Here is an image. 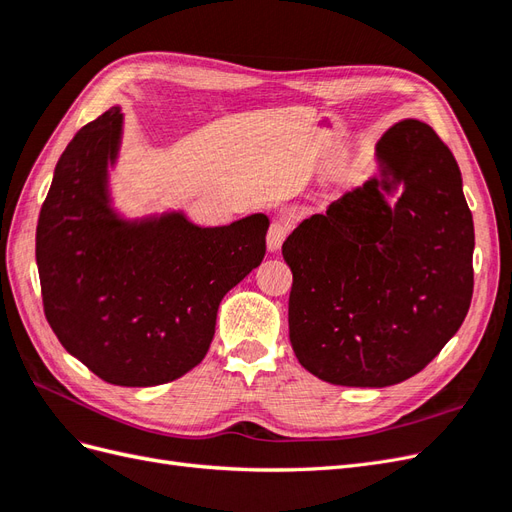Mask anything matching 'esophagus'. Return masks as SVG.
<instances>
[{
    "label": "esophagus",
    "mask_w": 512,
    "mask_h": 512,
    "mask_svg": "<svg viewBox=\"0 0 512 512\" xmlns=\"http://www.w3.org/2000/svg\"><path fill=\"white\" fill-rule=\"evenodd\" d=\"M288 222L286 220H275L271 226H269V232H267V250L269 252H277L282 247L286 235H288Z\"/></svg>",
    "instance_id": "obj_1"
}]
</instances>
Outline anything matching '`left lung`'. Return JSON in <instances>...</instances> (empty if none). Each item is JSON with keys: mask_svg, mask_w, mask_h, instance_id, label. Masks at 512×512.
Instances as JSON below:
<instances>
[{"mask_svg": "<svg viewBox=\"0 0 512 512\" xmlns=\"http://www.w3.org/2000/svg\"><path fill=\"white\" fill-rule=\"evenodd\" d=\"M290 344L316 378L382 389L418 374L466 318L474 224L459 166L427 123L399 121L376 170L294 228Z\"/></svg>", "mask_w": 512, "mask_h": 512, "instance_id": "1", "label": "left lung"}]
</instances>
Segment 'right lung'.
Wrapping results in <instances>:
<instances>
[{"mask_svg": "<svg viewBox=\"0 0 512 512\" xmlns=\"http://www.w3.org/2000/svg\"><path fill=\"white\" fill-rule=\"evenodd\" d=\"M121 106L74 134L36 228L44 314L72 356L117 386H156L205 359L224 294L265 258L269 218L200 226L115 205Z\"/></svg>", "mask_w": 512, "mask_h": 512, "instance_id": "right-lung-1", "label": "right lung"}]
</instances>
